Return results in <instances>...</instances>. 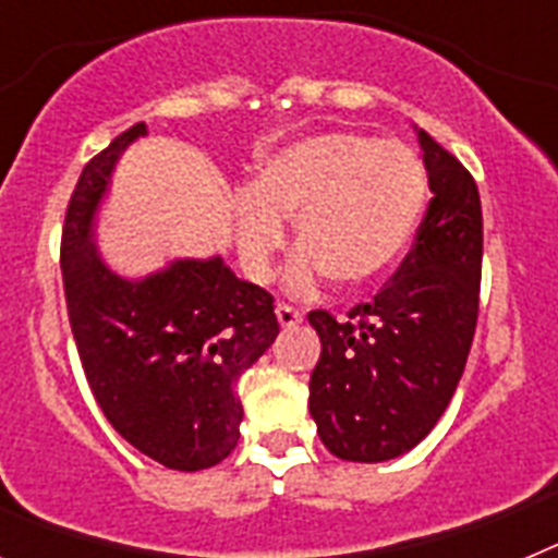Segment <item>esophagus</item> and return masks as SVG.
I'll return each instance as SVG.
<instances>
[{"label": "esophagus", "instance_id": "obj_1", "mask_svg": "<svg viewBox=\"0 0 558 558\" xmlns=\"http://www.w3.org/2000/svg\"><path fill=\"white\" fill-rule=\"evenodd\" d=\"M276 322H279L282 329H290L295 327V324H302L304 315L295 307H290V304H276Z\"/></svg>", "mask_w": 558, "mask_h": 558}]
</instances>
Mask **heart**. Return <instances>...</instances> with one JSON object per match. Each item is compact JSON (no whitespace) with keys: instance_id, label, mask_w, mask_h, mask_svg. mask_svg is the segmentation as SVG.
I'll use <instances>...</instances> for the list:
<instances>
[{"instance_id":"1","label":"heart","mask_w":558,"mask_h":558,"mask_svg":"<svg viewBox=\"0 0 558 558\" xmlns=\"http://www.w3.org/2000/svg\"><path fill=\"white\" fill-rule=\"evenodd\" d=\"M427 204V172L411 147L366 133L304 136L259 159L251 190L234 195V236L245 270L265 279L295 218L302 248L284 284L310 293L324 276L343 290L379 282L402 259Z\"/></svg>"}]
</instances>
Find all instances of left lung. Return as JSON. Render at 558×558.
<instances>
[{
  "instance_id": "1",
  "label": "left lung",
  "mask_w": 558,
  "mask_h": 558,
  "mask_svg": "<svg viewBox=\"0 0 558 558\" xmlns=\"http://www.w3.org/2000/svg\"><path fill=\"white\" fill-rule=\"evenodd\" d=\"M433 201L393 282L347 324L310 313L322 357L310 416L343 461H391L436 427L458 388L477 324L483 215L466 167L416 128Z\"/></svg>"
}]
</instances>
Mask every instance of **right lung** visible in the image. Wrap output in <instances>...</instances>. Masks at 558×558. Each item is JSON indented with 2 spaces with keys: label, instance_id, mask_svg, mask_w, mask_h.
I'll return each instance as SVG.
<instances>
[{
  "label": "right lung",
  "instance_id": "1",
  "mask_svg": "<svg viewBox=\"0 0 558 558\" xmlns=\"http://www.w3.org/2000/svg\"><path fill=\"white\" fill-rule=\"evenodd\" d=\"M120 133L83 167L61 240L63 290L88 388L111 427L167 470L198 472L236 447V379L279 335L274 299L236 279L223 256L170 259L131 279L97 251V215L122 153Z\"/></svg>",
  "mask_w": 558,
  "mask_h": 558
}]
</instances>
